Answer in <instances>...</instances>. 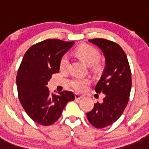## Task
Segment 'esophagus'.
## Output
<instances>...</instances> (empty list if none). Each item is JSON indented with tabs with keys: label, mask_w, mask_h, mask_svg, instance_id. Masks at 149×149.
Wrapping results in <instances>:
<instances>
[{
	"label": "esophagus",
	"mask_w": 149,
	"mask_h": 149,
	"mask_svg": "<svg viewBox=\"0 0 149 149\" xmlns=\"http://www.w3.org/2000/svg\"><path fill=\"white\" fill-rule=\"evenodd\" d=\"M83 96L82 95H80V94H75V98H76V100H80V99L83 98Z\"/></svg>",
	"instance_id": "esophagus-1"
}]
</instances>
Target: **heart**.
Returning a JSON list of instances; mask_svg holds the SVG:
<instances>
[{
    "instance_id": "b5f03b06",
    "label": "heart",
    "mask_w": 149,
    "mask_h": 149,
    "mask_svg": "<svg viewBox=\"0 0 149 149\" xmlns=\"http://www.w3.org/2000/svg\"><path fill=\"white\" fill-rule=\"evenodd\" d=\"M75 55L84 61L88 65L98 66L97 62L100 58V52L96 48L90 45H82L75 50ZM68 59L66 55H63L60 61V68L61 70H66L68 67ZM91 81L88 79H75L72 81L71 85L73 88L79 91H82L86 88Z\"/></svg>"
}]
</instances>
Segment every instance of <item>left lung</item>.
<instances>
[{
  "label": "left lung",
  "mask_w": 149,
  "mask_h": 149,
  "mask_svg": "<svg viewBox=\"0 0 149 149\" xmlns=\"http://www.w3.org/2000/svg\"><path fill=\"white\" fill-rule=\"evenodd\" d=\"M88 41L103 52L106 66L95 86L96 92L103 93L105 97L102 103L94 104L86 117L94 127L103 128L113 124L127 106L131 90V71L126 54L119 45L101 38Z\"/></svg>",
  "instance_id": "1"
}]
</instances>
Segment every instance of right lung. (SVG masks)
<instances>
[{
  "mask_svg": "<svg viewBox=\"0 0 149 149\" xmlns=\"http://www.w3.org/2000/svg\"><path fill=\"white\" fill-rule=\"evenodd\" d=\"M74 42L48 39L30 47L24 55L16 76L18 96L32 120L50 125L61 116L66 104L75 99L72 91L50 94L47 84L59 72L61 57Z\"/></svg>",
  "mask_w": 149,
  "mask_h": 149,
  "instance_id": "1",
  "label": "right lung"
}]
</instances>
